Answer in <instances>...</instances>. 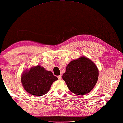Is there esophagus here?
Wrapping results in <instances>:
<instances>
[{
    "mask_svg": "<svg viewBox=\"0 0 123 123\" xmlns=\"http://www.w3.org/2000/svg\"><path fill=\"white\" fill-rule=\"evenodd\" d=\"M58 80H62V76L61 75H59V76H58Z\"/></svg>",
    "mask_w": 123,
    "mask_h": 123,
    "instance_id": "obj_1",
    "label": "esophagus"
}]
</instances>
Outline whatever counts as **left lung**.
I'll use <instances>...</instances> for the list:
<instances>
[{
    "label": "left lung",
    "mask_w": 123,
    "mask_h": 123,
    "mask_svg": "<svg viewBox=\"0 0 123 123\" xmlns=\"http://www.w3.org/2000/svg\"><path fill=\"white\" fill-rule=\"evenodd\" d=\"M98 69L91 60L85 56L71 61L62 79L70 91L76 95L89 93L98 78Z\"/></svg>",
    "instance_id": "left-lung-1"
}]
</instances>
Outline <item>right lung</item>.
Listing matches in <instances>:
<instances>
[{"instance_id": "1", "label": "right lung", "mask_w": 123, "mask_h": 123, "mask_svg": "<svg viewBox=\"0 0 123 123\" xmlns=\"http://www.w3.org/2000/svg\"><path fill=\"white\" fill-rule=\"evenodd\" d=\"M58 78L52 72L37 65L22 74L21 81L25 90L31 95L41 96L47 94L51 85Z\"/></svg>"}]
</instances>
